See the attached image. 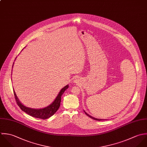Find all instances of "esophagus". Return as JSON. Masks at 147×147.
<instances>
[{"label": "esophagus", "instance_id": "esophagus-1", "mask_svg": "<svg viewBox=\"0 0 147 147\" xmlns=\"http://www.w3.org/2000/svg\"><path fill=\"white\" fill-rule=\"evenodd\" d=\"M79 81H80V79H79L78 77L75 78V80H74V82H75L76 83H78V82H79Z\"/></svg>", "mask_w": 147, "mask_h": 147}]
</instances>
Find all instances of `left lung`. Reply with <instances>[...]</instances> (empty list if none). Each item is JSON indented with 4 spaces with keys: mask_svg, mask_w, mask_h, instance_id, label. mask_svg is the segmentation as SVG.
<instances>
[{
    "mask_svg": "<svg viewBox=\"0 0 147 147\" xmlns=\"http://www.w3.org/2000/svg\"><path fill=\"white\" fill-rule=\"evenodd\" d=\"M84 112H85V113L88 116V117H91V119H94V120H98V121H100V120H106V119H97V118H95V117H91V116H90V115H88V114H87L85 111H84Z\"/></svg>",
    "mask_w": 147,
    "mask_h": 147,
    "instance_id": "8db88e82",
    "label": "left lung"
}]
</instances>
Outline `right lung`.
<instances>
[{"label": "right lung", "instance_id": "add662e5", "mask_svg": "<svg viewBox=\"0 0 147 147\" xmlns=\"http://www.w3.org/2000/svg\"><path fill=\"white\" fill-rule=\"evenodd\" d=\"M14 63V62H13ZM13 67V65H12ZM69 85H67L66 86H64L63 88L59 91L58 95L55 99V100L48 106L44 107L43 109H32L30 107H28L23 105L19 100L18 98L16 96V94L13 90L14 95L16 99V102L19 107L23 110L24 112L27 113V114L30 115L33 117L36 118H40L42 119H47L49 117H52L54 115L56 112L58 110V109L60 106L61 100V96L65 92V91L68 88Z\"/></svg>", "mask_w": 147, "mask_h": 147}]
</instances>
